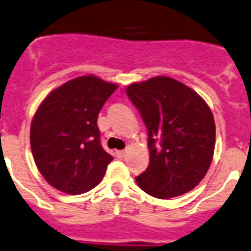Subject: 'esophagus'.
Here are the masks:
<instances>
[{"label":"esophagus","mask_w":251,"mask_h":251,"mask_svg":"<svg viewBox=\"0 0 251 251\" xmlns=\"http://www.w3.org/2000/svg\"><path fill=\"white\" fill-rule=\"evenodd\" d=\"M126 154H127V151H126V149H123V151H118V152H116V157H118V158H123Z\"/></svg>","instance_id":"34e87169"}]
</instances>
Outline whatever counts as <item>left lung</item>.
Listing matches in <instances>:
<instances>
[{
    "label": "left lung",
    "mask_w": 251,
    "mask_h": 251,
    "mask_svg": "<svg viewBox=\"0 0 251 251\" xmlns=\"http://www.w3.org/2000/svg\"><path fill=\"white\" fill-rule=\"evenodd\" d=\"M148 131L149 166L136 176L144 191L169 199L183 195L203 179L215 149V120L195 91L169 77L127 87Z\"/></svg>",
    "instance_id": "obj_1"
}]
</instances>
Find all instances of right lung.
Here are the masks:
<instances>
[{
	"mask_svg": "<svg viewBox=\"0 0 251 251\" xmlns=\"http://www.w3.org/2000/svg\"><path fill=\"white\" fill-rule=\"evenodd\" d=\"M116 87L82 75L57 87L39 106L31 123V151L39 172L60 191L79 195L103 178L112 156L102 148L97 119Z\"/></svg>",
	"mask_w": 251,
	"mask_h": 251,
	"instance_id": "obj_1",
	"label": "right lung"
}]
</instances>
